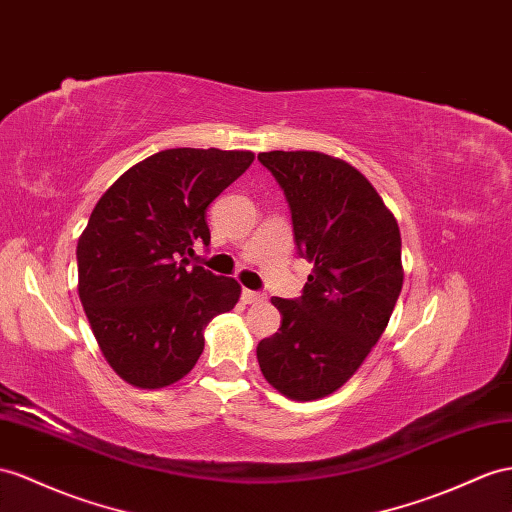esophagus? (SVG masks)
<instances>
[{
	"instance_id": "1",
	"label": "esophagus",
	"mask_w": 512,
	"mask_h": 512,
	"mask_svg": "<svg viewBox=\"0 0 512 512\" xmlns=\"http://www.w3.org/2000/svg\"><path fill=\"white\" fill-rule=\"evenodd\" d=\"M242 298L246 305H255V303H264L266 296L261 292H253V290H242Z\"/></svg>"
}]
</instances>
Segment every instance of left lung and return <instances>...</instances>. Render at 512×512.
<instances>
[{
    "mask_svg": "<svg viewBox=\"0 0 512 512\" xmlns=\"http://www.w3.org/2000/svg\"><path fill=\"white\" fill-rule=\"evenodd\" d=\"M285 194L294 244L313 270L298 298H272L279 333L257 361L287 398L342 387L381 339L402 290L400 229L357 168L318 151L259 153Z\"/></svg>",
    "mask_w": 512,
    "mask_h": 512,
    "instance_id": "1",
    "label": "left lung"
}]
</instances>
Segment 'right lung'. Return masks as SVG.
Here are the masks:
<instances>
[{
    "label": "right lung",
    "instance_id": "obj_1",
    "mask_svg": "<svg viewBox=\"0 0 512 512\" xmlns=\"http://www.w3.org/2000/svg\"><path fill=\"white\" fill-rule=\"evenodd\" d=\"M251 151L166 149L112 183L77 242L80 300L103 357L129 385L160 389L199 361L203 331L240 285L190 264L209 246L207 207Z\"/></svg>",
    "mask_w": 512,
    "mask_h": 512
}]
</instances>
